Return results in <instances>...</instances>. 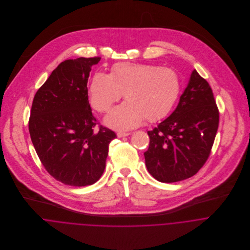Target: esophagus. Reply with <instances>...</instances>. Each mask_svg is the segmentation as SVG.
<instances>
[{
  "label": "esophagus",
  "mask_w": 250,
  "mask_h": 250,
  "mask_svg": "<svg viewBox=\"0 0 250 250\" xmlns=\"http://www.w3.org/2000/svg\"><path fill=\"white\" fill-rule=\"evenodd\" d=\"M129 135H131V133H125V132H118V133H117V137H118V138L127 137V136H129Z\"/></svg>",
  "instance_id": "1"
}]
</instances>
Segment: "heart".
<instances>
[{"mask_svg": "<svg viewBox=\"0 0 250 250\" xmlns=\"http://www.w3.org/2000/svg\"><path fill=\"white\" fill-rule=\"evenodd\" d=\"M182 89L178 73L155 64L118 62L109 74L97 72L89 87L90 106L106 113L122 95L126 102L114 107L106 117L108 127L130 130L148 122L167 117L175 107Z\"/></svg>", "mask_w": 250, "mask_h": 250, "instance_id": "1", "label": "heart"}]
</instances>
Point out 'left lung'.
<instances>
[{
    "label": "left lung",
    "instance_id": "1",
    "mask_svg": "<svg viewBox=\"0 0 250 250\" xmlns=\"http://www.w3.org/2000/svg\"><path fill=\"white\" fill-rule=\"evenodd\" d=\"M218 122L213 90L193 70L176 109L147 132L150 143L144 157L149 173L163 183L195 175L211 154Z\"/></svg>",
    "mask_w": 250,
    "mask_h": 250
}]
</instances>
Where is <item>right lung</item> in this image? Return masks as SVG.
I'll return each mask as SVG.
<instances>
[{"label": "right lung", "mask_w": 250, "mask_h": 250, "mask_svg": "<svg viewBox=\"0 0 250 250\" xmlns=\"http://www.w3.org/2000/svg\"><path fill=\"white\" fill-rule=\"evenodd\" d=\"M100 57L66 60L36 91L29 131L47 172L74 187L92 185L106 167L113 131L99 125L88 103L87 80Z\"/></svg>", "instance_id": "obj_1"}]
</instances>
